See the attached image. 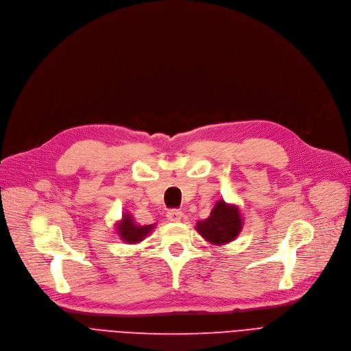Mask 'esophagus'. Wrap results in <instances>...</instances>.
I'll list each match as a JSON object with an SVG mask.
<instances>
[{"mask_svg": "<svg viewBox=\"0 0 351 351\" xmlns=\"http://www.w3.org/2000/svg\"><path fill=\"white\" fill-rule=\"evenodd\" d=\"M182 215L183 213L178 209H171V210H168V213H166V216H168L171 222H179V220L182 219Z\"/></svg>", "mask_w": 351, "mask_h": 351, "instance_id": "34e87169", "label": "esophagus"}]
</instances>
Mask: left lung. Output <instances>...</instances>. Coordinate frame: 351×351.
Segmentation results:
<instances>
[{
  "label": "left lung",
  "mask_w": 351,
  "mask_h": 351,
  "mask_svg": "<svg viewBox=\"0 0 351 351\" xmlns=\"http://www.w3.org/2000/svg\"><path fill=\"white\" fill-rule=\"evenodd\" d=\"M243 228L241 210L236 205L226 204L222 199L216 202L210 216L205 220H199L196 230L210 245H228L239 236Z\"/></svg>",
  "instance_id": "1"
}]
</instances>
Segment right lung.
Here are the masks:
<instances>
[{"label":"right lung","mask_w":351,"mask_h":351,"mask_svg":"<svg viewBox=\"0 0 351 351\" xmlns=\"http://www.w3.org/2000/svg\"><path fill=\"white\" fill-rule=\"evenodd\" d=\"M156 225H147V226H139L134 220L132 215L123 213L122 219L117 223V233L119 234L121 241L128 245H135L142 242L143 239L149 234Z\"/></svg>","instance_id":"1"}]
</instances>
